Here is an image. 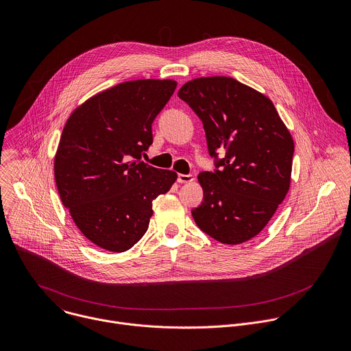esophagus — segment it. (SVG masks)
I'll return each mask as SVG.
<instances>
[{
	"label": "esophagus",
	"instance_id": "34e87169",
	"mask_svg": "<svg viewBox=\"0 0 351 351\" xmlns=\"http://www.w3.org/2000/svg\"><path fill=\"white\" fill-rule=\"evenodd\" d=\"M193 179H194L193 175H189V173L187 175H183V173L178 175V182L179 183H190V182H193Z\"/></svg>",
	"mask_w": 351,
	"mask_h": 351
}]
</instances>
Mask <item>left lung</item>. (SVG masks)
Listing matches in <instances>:
<instances>
[{"label":"left lung","mask_w":351,"mask_h":351,"mask_svg":"<svg viewBox=\"0 0 351 351\" xmlns=\"http://www.w3.org/2000/svg\"><path fill=\"white\" fill-rule=\"evenodd\" d=\"M178 96L202 121L213 171L198 182L195 224L221 244H241L263 230L285 198L293 141L265 95L230 77L197 78Z\"/></svg>","instance_id":"obj_1"}]
</instances>
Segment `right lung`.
<instances>
[{
    "label": "right lung",
    "instance_id": "obj_1",
    "mask_svg": "<svg viewBox=\"0 0 351 351\" xmlns=\"http://www.w3.org/2000/svg\"><path fill=\"white\" fill-rule=\"evenodd\" d=\"M175 88L171 80L119 84L80 106L63 128L58 191L82 234L103 250H131L149 228L153 201L178 178L142 161Z\"/></svg>",
    "mask_w": 351,
    "mask_h": 351
}]
</instances>
